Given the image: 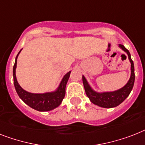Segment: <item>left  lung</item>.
<instances>
[{
	"mask_svg": "<svg viewBox=\"0 0 145 145\" xmlns=\"http://www.w3.org/2000/svg\"><path fill=\"white\" fill-rule=\"evenodd\" d=\"M119 47L122 50H124L128 55L129 59L131 62V76L128 81V83L122 88L118 91H112V92H103L97 93L93 91L91 88L89 86V83H87L86 80L83 76V83L84 86V89L87 97H89L91 103L95 105L103 108H112L118 106L123 102L124 100L128 97L131 92L135 81V72H134V65L133 62L132 60L130 54L129 50L122 44H119Z\"/></svg>",
	"mask_w": 145,
	"mask_h": 145,
	"instance_id": "left-lung-1",
	"label": "left lung"
}]
</instances>
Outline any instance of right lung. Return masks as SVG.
<instances>
[{
	"mask_svg": "<svg viewBox=\"0 0 145 145\" xmlns=\"http://www.w3.org/2000/svg\"><path fill=\"white\" fill-rule=\"evenodd\" d=\"M20 52L21 50L19 51V53ZM19 53L18 54L15 58V65L13 66V80L15 90L17 91V94L20 98L29 106L40 112L50 111L55 109L56 107L59 106L65 95V86L70 76L71 71L65 75L59 88L54 92L44 93V94H33V93L27 92L20 86L17 82L16 76H15L17 57Z\"/></svg>",
	"mask_w": 145,
	"mask_h": 145,
	"instance_id": "add662e5",
	"label": "right lung"
}]
</instances>
